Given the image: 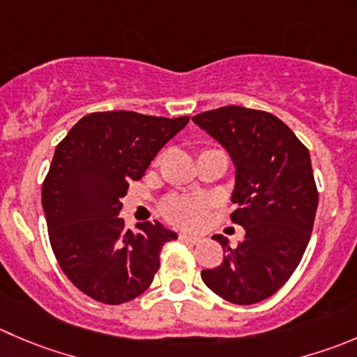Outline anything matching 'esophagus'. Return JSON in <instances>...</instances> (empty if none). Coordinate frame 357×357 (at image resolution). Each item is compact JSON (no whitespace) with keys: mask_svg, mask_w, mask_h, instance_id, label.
<instances>
[{"mask_svg":"<svg viewBox=\"0 0 357 357\" xmlns=\"http://www.w3.org/2000/svg\"><path fill=\"white\" fill-rule=\"evenodd\" d=\"M179 238H181L183 242H190V244H199V242L202 241V237H199V235L186 234V231H181V234H179Z\"/></svg>","mask_w":357,"mask_h":357,"instance_id":"1","label":"esophagus"}]
</instances>
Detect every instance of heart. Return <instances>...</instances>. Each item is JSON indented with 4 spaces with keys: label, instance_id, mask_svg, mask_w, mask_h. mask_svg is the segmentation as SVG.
<instances>
[{
    "label": "heart",
    "instance_id": "obj_1",
    "mask_svg": "<svg viewBox=\"0 0 357 357\" xmlns=\"http://www.w3.org/2000/svg\"><path fill=\"white\" fill-rule=\"evenodd\" d=\"M164 213L169 220L181 225V227L199 228L204 223V218H206V207L200 200L174 197V199L165 202Z\"/></svg>",
    "mask_w": 357,
    "mask_h": 357
}]
</instances>
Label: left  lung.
Segmentation results:
<instances>
[{
    "mask_svg": "<svg viewBox=\"0 0 357 357\" xmlns=\"http://www.w3.org/2000/svg\"><path fill=\"white\" fill-rule=\"evenodd\" d=\"M192 120L234 162L230 218L245 230L235 249L213 235L227 256L200 275L227 302L258 303L291 278L310 241L319 195L309 150L282 120L259 109L223 106Z\"/></svg>",
    "mask_w": 357,
    "mask_h": 357,
    "instance_id": "8db88e82",
    "label": "left lung"
}]
</instances>
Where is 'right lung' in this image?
I'll return each instance as SVG.
<instances>
[{
  "mask_svg": "<svg viewBox=\"0 0 357 357\" xmlns=\"http://www.w3.org/2000/svg\"><path fill=\"white\" fill-rule=\"evenodd\" d=\"M134 112H102L78 120L57 144L41 188L52 249L69 281L108 305L150 288L160 249L178 234L160 221L126 227L119 216L130 181L188 123Z\"/></svg>",
  "mask_w": 357,
  "mask_h": 357,
  "instance_id": "obj_1",
  "label": "right lung"
}]
</instances>
